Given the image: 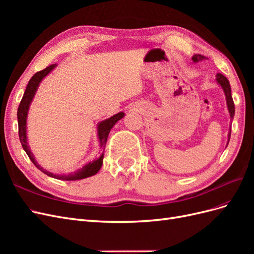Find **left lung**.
Masks as SVG:
<instances>
[{
	"mask_svg": "<svg viewBox=\"0 0 254 254\" xmlns=\"http://www.w3.org/2000/svg\"><path fill=\"white\" fill-rule=\"evenodd\" d=\"M204 59H206V58L204 56H201V55H194L193 57H191V60H193L195 64L199 63V61H202ZM216 81H217V83L219 84V86L221 87L222 91H224V93H225L227 108H228V111H229V114H230V119H231V123H232L233 118H234V113H235V107H234V103H233L232 95H231V87H230L229 80L225 77L224 75L218 73L216 75ZM230 136H231V125H230V129H229V132H228L227 146H228L229 141H230Z\"/></svg>",
	"mask_w": 254,
	"mask_h": 254,
	"instance_id": "left-lung-1",
	"label": "left lung"
}]
</instances>
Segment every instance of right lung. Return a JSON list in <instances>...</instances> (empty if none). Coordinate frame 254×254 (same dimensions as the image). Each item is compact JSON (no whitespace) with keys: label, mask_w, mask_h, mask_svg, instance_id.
Masks as SVG:
<instances>
[{"label":"right lung","mask_w":254,"mask_h":254,"mask_svg":"<svg viewBox=\"0 0 254 254\" xmlns=\"http://www.w3.org/2000/svg\"><path fill=\"white\" fill-rule=\"evenodd\" d=\"M56 66H57V64H52L48 67H45L44 70H42L40 72H37L28 81V84H27L26 90L24 92V95H23L22 101L20 103V106L18 108V113H17L20 142L22 144L23 149H24L25 152L27 153V156L30 159V161H32V162L36 165L38 170H40L45 175H48V176L52 177V178H55L58 180H65V181L81 180L84 178H88V177L96 175L99 172V170H101V167L103 165L106 143H107V139H108L110 130L113 128V126L117 124L120 120H122L125 117V113L119 112L117 114L112 115V117L109 119L101 121L97 124V127H96L97 128L96 129L97 139L99 142V147H101L103 152L98 157H96L94 160L89 161L88 163L84 164L82 167L78 168L77 171L71 172L68 174H54L47 170H44L41 165L38 164V162L35 159L34 153L29 148L28 141H27V115H28V111H29V107H30V105H32V102L36 95V92H37L38 88H39V86H40V83L54 70V68H56Z\"/></svg>","instance_id":"right-lung-1"}]
</instances>
